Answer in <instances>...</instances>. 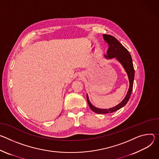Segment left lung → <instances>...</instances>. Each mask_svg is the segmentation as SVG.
<instances>
[{
  "label": "left lung",
  "mask_w": 159,
  "mask_h": 159,
  "mask_svg": "<svg viewBox=\"0 0 159 159\" xmlns=\"http://www.w3.org/2000/svg\"><path fill=\"white\" fill-rule=\"evenodd\" d=\"M103 37L104 40L106 41L109 46V49L107 52V55H104L105 58L107 59H116L118 62H119L122 66L123 68L125 69V71L128 75V77L129 82V89L127 92V94L125 98L123 99L118 105H116L115 107L110 109H100L95 107L94 105L90 102L89 95L86 94V100L88 103L89 105L90 108L95 113L97 114H108L112 113L117 111V110L121 109L128 102L133 86V81L134 78V69L133 64L132 58L129 54L128 50L123 46L116 38L109 34H103Z\"/></svg>",
  "instance_id": "8db88e82"
}]
</instances>
